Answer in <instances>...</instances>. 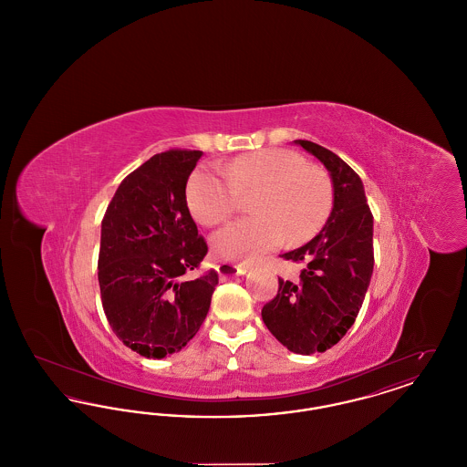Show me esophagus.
<instances>
[{
	"instance_id": "34e87169",
	"label": "esophagus",
	"mask_w": 467,
	"mask_h": 467,
	"mask_svg": "<svg viewBox=\"0 0 467 467\" xmlns=\"http://www.w3.org/2000/svg\"><path fill=\"white\" fill-rule=\"evenodd\" d=\"M217 271L223 278H227V276H234V275H244L248 271V266L234 265V263H221L217 266Z\"/></svg>"
}]
</instances>
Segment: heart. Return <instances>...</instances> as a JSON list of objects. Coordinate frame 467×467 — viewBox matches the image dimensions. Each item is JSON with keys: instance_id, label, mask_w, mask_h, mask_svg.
I'll use <instances>...</instances> for the list:
<instances>
[{"instance_id": "heart-1", "label": "heart", "mask_w": 467, "mask_h": 467, "mask_svg": "<svg viewBox=\"0 0 467 467\" xmlns=\"http://www.w3.org/2000/svg\"><path fill=\"white\" fill-rule=\"evenodd\" d=\"M255 217L229 223L212 246L227 261H254L285 242L311 236L333 206L327 173L287 149H263L236 157L223 170L200 168L187 182V206L198 223L213 227L231 219L252 196Z\"/></svg>"}]
</instances>
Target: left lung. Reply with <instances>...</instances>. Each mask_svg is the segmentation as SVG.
Listing matches in <instances>:
<instances>
[{"label":"left lung","mask_w":467,"mask_h":467,"mask_svg":"<svg viewBox=\"0 0 467 467\" xmlns=\"http://www.w3.org/2000/svg\"><path fill=\"white\" fill-rule=\"evenodd\" d=\"M296 143L329 170L333 212L311 242L282 255L305 267L296 282L278 278L263 320L290 352L310 356L329 350L356 322L375 266L373 213L362 180L341 157L308 140Z\"/></svg>","instance_id":"1"}]
</instances>
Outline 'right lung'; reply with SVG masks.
<instances>
[{"instance_id":"obj_1","label":"right lung","mask_w":467,"mask_h":467,"mask_svg":"<svg viewBox=\"0 0 467 467\" xmlns=\"http://www.w3.org/2000/svg\"><path fill=\"white\" fill-rule=\"evenodd\" d=\"M202 152L170 149L124 178L101 223L98 280L115 336L133 352L162 358L185 347L206 318L215 269L191 276L208 252L185 185Z\"/></svg>"}]
</instances>
